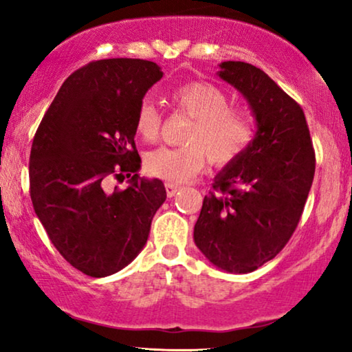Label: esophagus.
<instances>
[{
	"instance_id": "esophagus-1",
	"label": "esophagus",
	"mask_w": 352,
	"mask_h": 352,
	"mask_svg": "<svg viewBox=\"0 0 352 352\" xmlns=\"http://www.w3.org/2000/svg\"><path fill=\"white\" fill-rule=\"evenodd\" d=\"M177 189H179V187H177L176 184H166V195L171 199V197H175Z\"/></svg>"
}]
</instances>
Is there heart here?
<instances>
[{
	"label": "heart",
	"mask_w": 352,
	"mask_h": 352,
	"mask_svg": "<svg viewBox=\"0 0 352 352\" xmlns=\"http://www.w3.org/2000/svg\"><path fill=\"white\" fill-rule=\"evenodd\" d=\"M176 109L194 118L186 136L187 147H160L146 157L144 166L153 177L181 184L199 175L210 160L229 165L243 155L254 139V126L247 115L229 107L223 89L206 81H192L171 94ZM138 136L155 142L160 136L162 113L152 100H142L134 120Z\"/></svg>",
	"instance_id": "1"
}]
</instances>
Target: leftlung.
Segmentation results:
<instances>
[{
	"mask_svg": "<svg viewBox=\"0 0 352 352\" xmlns=\"http://www.w3.org/2000/svg\"><path fill=\"white\" fill-rule=\"evenodd\" d=\"M218 75L248 100L256 134L226 165L205 195L194 240L228 272L247 274L276 258L295 232L316 171V153L300 104L247 62L219 64Z\"/></svg>",
	"mask_w": 352,
	"mask_h": 352,
	"instance_id": "1",
	"label": "left lung"
}]
</instances>
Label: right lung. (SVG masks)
Wrapping results in <instances>:
<instances>
[{
    "label": "right lung",
    "mask_w": 352,
    "mask_h": 352,
    "mask_svg": "<svg viewBox=\"0 0 352 352\" xmlns=\"http://www.w3.org/2000/svg\"><path fill=\"white\" fill-rule=\"evenodd\" d=\"M162 76L151 60L89 62L64 81L33 138V208L57 252L89 277L128 266L166 200L160 179L139 177L134 144L138 107ZM112 175L130 186L109 192Z\"/></svg>",
    "instance_id": "right-lung-1"
}]
</instances>
